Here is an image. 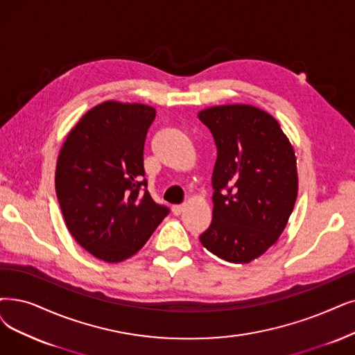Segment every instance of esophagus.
<instances>
[{
	"label": "esophagus",
	"instance_id": "obj_1",
	"mask_svg": "<svg viewBox=\"0 0 355 355\" xmlns=\"http://www.w3.org/2000/svg\"><path fill=\"white\" fill-rule=\"evenodd\" d=\"M185 207H187L185 204H180V205H173V207H172V211H173V214H175V216H180V214H182V212H183V211H185Z\"/></svg>",
	"mask_w": 355,
	"mask_h": 355
}]
</instances>
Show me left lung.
Segmentation results:
<instances>
[{
  "label": "left lung",
  "mask_w": 355,
  "mask_h": 355,
  "mask_svg": "<svg viewBox=\"0 0 355 355\" xmlns=\"http://www.w3.org/2000/svg\"><path fill=\"white\" fill-rule=\"evenodd\" d=\"M198 118L217 147L212 221L200 240L227 262L249 263L277 242L293 212V146L269 113L249 105L208 107Z\"/></svg>",
  "instance_id": "8db88e82"
}]
</instances>
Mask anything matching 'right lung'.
<instances>
[{
  "label": "right lung",
  "instance_id": "1",
  "mask_svg": "<svg viewBox=\"0 0 355 355\" xmlns=\"http://www.w3.org/2000/svg\"><path fill=\"white\" fill-rule=\"evenodd\" d=\"M151 106L105 102L90 109L61 148L55 189L65 224L97 259L121 262L168 214L147 191L144 143Z\"/></svg>",
  "mask_w": 355,
  "mask_h": 355
}]
</instances>
